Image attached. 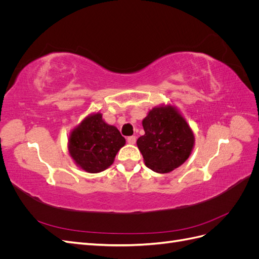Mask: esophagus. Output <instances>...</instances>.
Wrapping results in <instances>:
<instances>
[{
	"label": "esophagus",
	"mask_w": 259,
	"mask_h": 259,
	"mask_svg": "<svg viewBox=\"0 0 259 259\" xmlns=\"http://www.w3.org/2000/svg\"><path fill=\"white\" fill-rule=\"evenodd\" d=\"M127 143L128 144H131V145H134L135 143H136V137L135 136H130V137H127Z\"/></svg>",
	"instance_id": "34e87169"
}]
</instances>
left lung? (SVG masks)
<instances>
[{
    "label": "left lung",
    "mask_w": 259,
    "mask_h": 259,
    "mask_svg": "<svg viewBox=\"0 0 259 259\" xmlns=\"http://www.w3.org/2000/svg\"><path fill=\"white\" fill-rule=\"evenodd\" d=\"M145 135L137 139L147 167L169 173L189 158L194 145L193 132L185 117L170 105L159 106L143 120Z\"/></svg>",
    "instance_id": "obj_1"
}]
</instances>
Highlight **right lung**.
Instances as JSON below:
<instances>
[{"instance_id": "add662e5", "label": "right lung", "mask_w": 259, "mask_h": 259, "mask_svg": "<svg viewBox=\"0 0 259 259\" xmlns=\"http://www.w3.org/2000/svg\"><path fill=\"white\" fill-rule=\"evenodd\" d=\"M124 145L119 130L107 124L99 112L86 116L68 140L69 153L76 165L93 174L110 166Z\"/></svg>"}]
</instances>
